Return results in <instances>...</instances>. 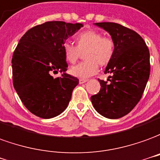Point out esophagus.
<instances>
[{
  "instance_id": "obj_1",
  "label": "esophagus",
  "mask_w": 160,
  "mask_h": 160,
  "mask_svg": "<svg viewBox=\"0 0 160 160\" xmlns=\"http://www.w3.org/2000/svg\"><path fill=\"white\" fill-rule=\"evenodd\" d=\"M88 81V79H85V78H80L79 79V82L80 83H84V82H86Z\"/></svg>"
}]
</instances>
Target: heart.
<instances>
[{
    "mask_svg": "<svg viewBox=\"0 0 160 160\" xmlns=\"http://www.w3.org/2000/svg\"><path fill=\"white\" fill-rule=\"evenodd\" d=\"M76 46L65 43L63 46L64 58L70 64H76L82 53L85 61L70 69L71 75L86 78L96 74L98 65L106 66L111 62L114 54L115 44L114 39L102 36L98 31L88 30L78 33L75 38Z\"/></svg>",
    "mask_w": 160,
    "mask_h": 160,
    "instance_id": "heart-1",
    "label": "heart"
}]
</instances>
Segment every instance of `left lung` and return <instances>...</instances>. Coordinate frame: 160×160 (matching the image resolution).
Listing matches in <instances>:
<instances>
[{
  "label": "left lung",
  "instance_id": "8db88e82",
  "mask_svg": "<svg viewBox=\"0 0 160 160\" xmlns=\"http://www.w3.org/2000/svg\"><path fill=\"white\" fill-rule=\"evenodd\" d=\"M111 35L114 54L105 74L108 81L99 80L101 89L90 97L93 106L102 116L118 119L128 114L142 97L150 75V54L144 39L130 28L114 22H98Z\"/></svg>",
  "mask_w": 160,
  "mask_h": 160
}]
</instances>
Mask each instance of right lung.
<instances>
[{"instance_id": "add662e5", "label": "right lung", "mask_w": 160, "mask_h": 160, "mask_svg": "<svg viewBox=\"0 0 160 160\" xmlns=\"http://www.w3.org/2000/svg\"><path fill=\"white\" fill-rule=\"evenodd\" d=\"M80 23L47 21L29 29L14 50L12 58L13 83L25 107L40 118L49 119L67 108L78 79L67 71L63 46L82 28Z\"/></svg>"}]
</instances>
